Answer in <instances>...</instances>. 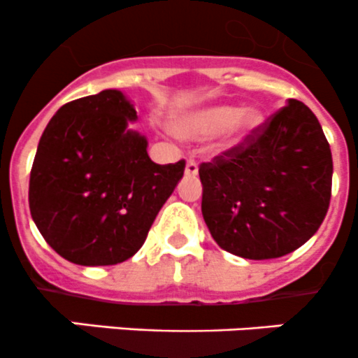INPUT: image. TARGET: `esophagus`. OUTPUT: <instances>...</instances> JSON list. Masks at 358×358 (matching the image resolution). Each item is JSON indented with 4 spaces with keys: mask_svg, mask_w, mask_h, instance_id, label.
<instances>
[{
    "mask_svg": "<svg viewBox=\"0 0 358 358\" xmlns=\"http://www.w3.org/2000/svg\"><path fill=\"white\" fill-rule=\"evenodd\" d=\"M198 174V164L194 160H187L186 164V176L193 178V176Z\"/></svg>",
    "mask_w": 358,
    "mask_h": 358,
    "instance_id": "obj_1",
    "label": "esophagus"
}]
</instances>
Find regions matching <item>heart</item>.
<instances>
[{
	"label": "heart",
	"mask_w": 358,
	"mask_h": 358,
	"mask_svg": "<svg viewBox=\"0 0 358 358\" xmlns=\"http://www.w3.org/2000/svg\"><path fill=\"white\" fill-rule=\"evenodd\" d=\"M263 122L264 116L257 108L212 106L187 118L180 125V132L189 137H214L229 130L233 143H240L256 132Z\"/></svg>",
	"instance_id": "1"
}]
</instances>
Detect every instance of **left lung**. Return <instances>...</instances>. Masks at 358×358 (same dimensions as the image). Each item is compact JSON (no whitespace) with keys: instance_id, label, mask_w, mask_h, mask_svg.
Wrapping results in <instances>:
<instances>
[{"instance_id":"left-lung-1","label":"left lung","mask_w":358,"mask_h":358,"mask_svg":"<svg viewBox=\"0 0 358 358\" xmlns=\"http://www.w3.org/2000/svg\"><path fill=\"white\" fill-rule=\"evenodd\" d=\"M198 174L201 214L217 245L245 259H275L320 228L331 201L332 155L317 116L289 99Z\"/></svg>"}]
</instances>
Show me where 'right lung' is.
I'll list each match as a JSON object with an SVG mask.
<instances>
[{
	"instance_id": "1",
	"label": "right lung",
	"mask_w": 358,
	"mask_h": 358,
	"mask_svg": "<svg viewBox=\"0 0 358 358\" xmlns=\"http://www.w3.org/2000/svg\"><path fill=\"white\" fill-rule=\"evenodd\" d=\"M120 90L64 104L48 122L29 179L33 221L48 245L81 266H109L143 247L186 162L158 165Z\"/></svg>"
}]
</instances>
